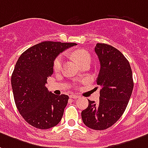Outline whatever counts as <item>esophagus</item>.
I'll use <instances>...</instances> for the list:
<instances>
[{
	"instance_id": "34e87169",
	"label": "esophagus",
	"mask_w": 148,
	"mask_h": 148,
	"mask_svg": "<svg viewBox=\"0 0 148 148\" xmlns=\"http://www.w3.org/2000/svg\"><path fill=\"white\" fill-rule=\"evenodd\" d=\"M70 97L72 98V99H77V98H79V96H77V95H71Z\"/></svg>"
}]
</instances>
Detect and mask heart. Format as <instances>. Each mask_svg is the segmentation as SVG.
Wrapping results in <instances>:
<instances>
[{
    "label": "heart",
    "mask_w": 148,
    "mask_h": 148,
    "mask_svg": "<svg viewBox=\"0 0 148 148\" xmlns=\"http://www.w3.org/2000/svg\"><path fill=\"white\" fill-rule=\"evenodd\" d=\"M72 56L81 66L84 65L85 63H90L91 62V55L88 51L84 49L75 50L72 53ZM62 63H63V56H59L56 58V60L53 62V70L55 71H60L62 66Z\"/></svg>",
    "instance_id": "obj_1"
}]
</instances>
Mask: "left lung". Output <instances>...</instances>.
Instances as JSON below:
<instances>
[{
  "instance_id": "8db88e82",
  "label": "left lung",
  "mask_w": 148,
  "mask_h": 148,
  "mask_svg": "<svg viewBox=\"0 0 148 148\" xmlns=\"http://www.w3.org/2000/svg\"><path fill=\"white\" fill-rule=\"evenodd\" d=\"M100 70L96 83L101 88L98 103L88 99V108L82 111L84 124L95 130L113 125L123 114L133 89L129 61L120 51L107 44L97 43Z\"/></svg>"
}]
</instances>
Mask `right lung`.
<instances>
[{
    "label": "right lung",
    "mask_w": 148,
    "mask_h": 148,
    "mask_svg": "<svg viewBox=\"0 0 148 148\" xmlns=\"http://www.w3.org/2000/svg\"><path fill=\"white\" fill-rule=\"evenodd\" d=\"M76 45L43 41L29 48L17 60L11 80L13 96L18 112L30 125L47 130L61 121L69 96L49 92L45 85L58 55Z\"/></svg>",
    "instance_id": "add662e5"
}]
</instances>
